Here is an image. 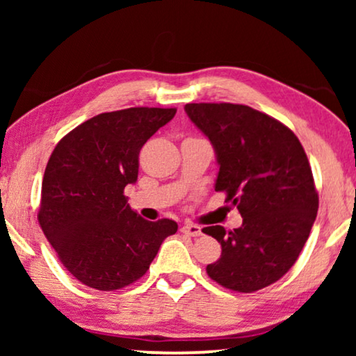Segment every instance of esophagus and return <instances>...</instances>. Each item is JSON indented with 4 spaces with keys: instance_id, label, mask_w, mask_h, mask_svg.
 Listing matches in <instances>:
<instances>
[{
    "instance_id": "esophagus-1",
    "label": "esophagus",
    "mask_w": 356,
    "mask_h": 356,
    "mask_svg": "<svg viewBox=\"0 0 356 356\" xmlns=\"http://www.w3.org/2000/svg\"><path fill=\"white\" fill-rule=\"evenodd\" d=\"M181 232L186 233L189 236H201L202 235V230L201 227L196 225V223H184L181 227Z\"/></svg>"
}]
</instances>
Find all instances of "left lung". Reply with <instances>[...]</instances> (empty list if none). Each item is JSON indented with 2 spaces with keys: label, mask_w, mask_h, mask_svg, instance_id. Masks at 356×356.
<instances>
[{
  "label": "left lung",
  "mask_w": 356,
  "mask_h": 356,
  "mask_svg": "<svg viewBox=\"0 0 356 356\" xmlns=\"http://www.w3.org/2000/svg\"><path fill=\"white\" fill-rule=\"evenodd\" d=\"M184 111L216 150V191L225 193L243 217L230 232L202 228L222 246L207 275L240 293L269 286L298 259L318 216L303 145L284 123L248 105L188 104Z\"/></svg>",
  "instance_id": "8db88e82"
}]
</instances>
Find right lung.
I'll list each match as a JSON object with an SVG mask.
<instances>
[{
  "mask_svg": "<svg viewBox=\"0 0 356 356\" xmlns=\"http://www.w3.org/2000/svg\"><path fill=\"white\" fill-rule=\"evenodd\" d=\"M175 113L149 106L100 113L67 133L50 155L38 223L61 264L90 289L113 291L140 279L178 230L170 218L145 220L124 196L138 179L143 145Z\"/></svg>",
  "mask_w": 356,
  "mask_h": 356,
  "instance_id": "obj_1",
  "label": "right lung"
}]
</instances>
